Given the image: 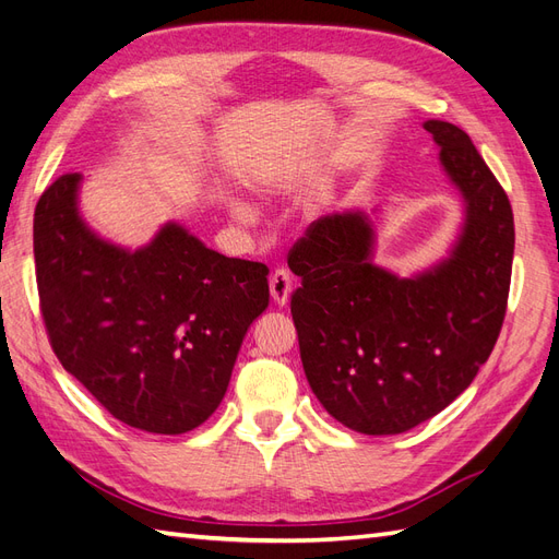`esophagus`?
Masks as SVG:
<instances>
[{"mask_svg":"<svg viewBox=\"0 0 559 559\" xmlns=\"http://www.w3.org/2000/svg\"><path fill=\"white\" fill-rule=\"evenodd\" d=\"M269 288H271V297H274V302L278 307L288 305L290 293H293V276L288 269H276L274 274L269 278Z\"/></svg>","mask_w":559,"mask_h":559,"instance_id":"esophagus-1","label":"esophagus"}]
</instances>
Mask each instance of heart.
Returning <instances> with one entry per match:
<instances>
[{
  "instance_id": "obj_1",
  "label": "heart",
  "mask_w": 559,
  "mask_h": 559,
  "mask_svg": "<svg viewBox=\"0 0 559 559\" xmlns=\"http://www.w3.org/2000/svg\"><path fill=\"white\" fill-rule=\"evenodd\" d=\"M234 214H236V219H240V222L252 219V210L246 203H234Z\"/></svg>"
}]
</instances>
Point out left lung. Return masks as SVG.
Returning <instances> with one entry per match:
<instances>
[{
  "mask_svg": "<svg viewBox=\"0 0 559 559\" xmlns=\"http://www.w3.org/2000/svg\"><path fill=\"white\" fill-rule=\"evenodd\" d=\"M425 130L465 200L449 260L413 278L376 266L364 212L317 219L288 252L302 278L290 311L309 388L361 435L406 432L447 408L489 359L506 319L510 200L461 127L427 120Z\"/></svg>",
  "mask_w": 559,
  "mask_h": 559,
  "instance_id": "8db88e82",
  "label": "left lung"
}]
</instances>
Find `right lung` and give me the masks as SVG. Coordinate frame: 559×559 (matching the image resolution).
Masks as SVG:
<instances>
[{
  "label": "right lung",
  "mask_w": 559,
  "mask_h": 559,
  "mask_svg": "<svg viewBox=\"0 0 559 559\" xmlns=\"http://www.w3.org/2000/svg\"><path fill=\"white\" fill-rule=\"evenodd\" d=\"M80 179L59 177L35 207L51 349L112 418L189 432L222 404L240 342L269 307V269L214 252L179 224L136 252L110 246L80 219Z\"/></svg>",
  "instance_id": "right-lung-1"
}]
</instances>
